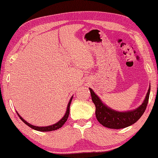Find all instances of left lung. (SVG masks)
<instances>
[{
	"mask_svg": "<svg viewBox=\"0 0 158 158\" xmlns=\"http://www.w3.org/2000/svg\"><path fill=\"white\" fill-rule=\"evenodd\" d=\"M89 90L91 92L92 101L96 106L95 113L98 121L106 128L120 129L131 126L142 116L148 104L150 86L142 105L139 106L136 110L128 112H118L110 109L103 104L93 90L90 88Z\"/></svg>",
	"mask_w": 158,
	"mask_h": 158,
	"instance_id": "1",
	"label": "left lung"
}]
</instances>
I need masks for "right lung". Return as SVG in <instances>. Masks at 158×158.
Here are the masks:
<instances>
[{
	"mask_svg": "<svg viewBox=\"0 0 158 158\" xmlns=\"http://www.w3.org/2000/svg\"><path fill=\"white\" fill-rule=\"evenodd\" d=\"M72 99H73V97H71L70 100H69V103H68V105H67V110H66V113L64 114V117H63L61 119L59 120V122H57L56 123H55L54 125H52V126H45V127H40V126H32V125L28 123L27 122L25 121L23 118H22L21 116L19 115V113H18L17 112H16V113H17L18 116L19 117V118L21 119L22 121H23L24 123L26 125H27L28 126L30 127V128L34 129V130H36V131H55V130H57V129L60 128L61 126H63L65 123V122L67 121V118H68L69 117V106H70V104H71V102H72Z\"/></svg>",
	"mask_w": 158,
	"mask_h": 158,
	"instance_id": "right-lung-1",
	"label": "right lung"
}]
</instances>
